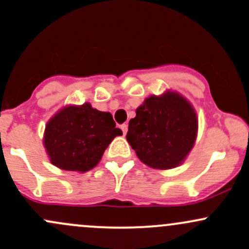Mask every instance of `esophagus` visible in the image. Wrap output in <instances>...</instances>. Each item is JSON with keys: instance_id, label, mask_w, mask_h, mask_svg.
<instances>
[{"instance_id": "1", "label": "esophagus", "mask_w": 249, "mask_h": 249, "mask_svg": "<svg viewBox=\"0 0 249 249\" xmlns=\"http://www.w3.org/2000/svg\"><path fill=\"white\" fill-rule=\"evenodd\" d=\"M120 129H122V131L124 135H126V132H127V125L126 124H123L122 126H120Z\"/></svg>"}]
</instances>
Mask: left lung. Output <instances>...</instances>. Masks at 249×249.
Listing matches in <instances>:
<instances>
[{
    "instance_id": "8db88e82",
    "label": "left lung",
    "mask_w": 249,
    "mask_h": 249,
    "mask_svg": "<svg viewBox=\"0 0 249 249\" xmlns=\"http://www.w3.org/2000/svg\"><path fill=\"white\" fill-rule=\"evenodd\" d=\"M195 108L177 91L151 95L136 109L126 140L138 159L154 169H171L184 162L197 138Z\"/></svg>"
}]
</instances>
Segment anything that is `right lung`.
<instances>
[{"instance_id":"1","label":"right lung","mask_w":249,"mask_h":249,"mask_svg":"<svg viewBox=\"0 0 249 249\" xmlns=\"http://www.w3.org/2000/svg\"><path fill=\"white\" fill-rule=\"evenodd\" d=\"M120 135L109 112L86 103L57 112L46 124L43 142L53 166L85 173L99 163L109 143Z\"/></svg>"}]
</instances>
